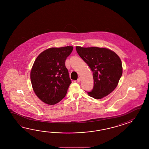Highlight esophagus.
Wrapping results in <instances>:
<instances>
[{
	"mask_svg": "<svg viewBox=\"0 0 149 149\" xmlns=\"http://www.w3.org/2000/svg\"><path fill=\"white\" fill-rule=\"evenodd\" d=\"M80 80H81V78H80V77H79V78H78V79H77V82H80Z\"/></svg>",
	"mask_w": 149,
	"mask_h": 149,
	"instance_id": "1",
	"label": "esophagus"
}]
</instances>
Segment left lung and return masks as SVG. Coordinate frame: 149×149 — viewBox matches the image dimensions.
Instances as JSON below:
<instances>
[{
  "instance_id": "8db88e82",
  "label": "left lung",
  "mask_w": 149,
  "mask_h": 149,
  "mask_svg": "<svg viewBox=\"0 0 149 149\" xmlns=\"http://www.w3.org/2000/svg\"><path fill=\"white\" fill-rule=\"evenodd\" d=\"M80 57L93 72L94 86L88 95L101 99L110 94L117 86L123 74L121 61L114 52L105 48L76 46Z\"/></svg>"
}]
</instances>
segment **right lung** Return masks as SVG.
I'll return each instance as SVG.
<instances>
[{
	"instance_id": "right-lung-1",
	"label": "right lung",
	"mask_w": 149,
	"mask_h": 149,
	"mask_svg": "<svg viewBox=\"0 0 149 149\" xmlns=\"http://www.w3.org/2000/svg\"><path fill=\"white\" fill-rule=\"evenodd\" d=\"M73 48H50L35 60L30 73L32 88L38 98L46 104L57 103L67 94L71 80L65 62Z\"/></svg>"
}]
</instances>
